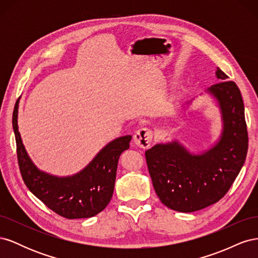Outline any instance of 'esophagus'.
I'll return each mask as SVG.
<instances>
[{
  "label": "esophagus",
  "mask_w": 258,
  "mask_h": 258,
  "mask_svg": "<svg viewBox=\"0 0 258 258\" xmlns=\"http://www.w3.org/2000/svg\"><path fill=\"white\" fill-rule=\"evenodd\" d=\"M153 139V131L148 128L139 129L135 134V143L141 148H147L151 145Z\"/></svg>",
  "instance_id": "esophagus-1"
}]
</instances>
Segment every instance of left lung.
Wrapping results in <instances>:
<instances>
[{
  "mask_svg": "<svg viewBox=\"0 0 258 258\" xmlns=\"http://www.w3.org/2000/svg\"><path fill=\"white\" fill-rule=\"evenodd\" d=\"M215 75L220 83L207 90L222 115V134L214 145L194 154L173 140L145 152L156 194L163 205L178 212H195L222 199L246 158L248 138L241 92L221 69Z\"/></svg>",
  "mask_w": 258,
  "mask_h": 258,
  "instance_id": "8db88e82",
  "label": "left lung"
}]
</instances>
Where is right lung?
Listing matches in <instances>:
<instances>
[{
	"mask_svg": "<svg viewBox=\"0 0 258 258\" xmlns=\"http://www.w3.org/2000/svg\"><path fill=\"white\" fill-rule=\"evenodd\" d=\"M19 99L13 113L20 173L29 190L53 212L69 220L92 217L111 201L119 156L129 148L131 136L119 137L101 150L80 172L57 176L38 169L31 160L18 130Z\"/></svg>",
	"mask_w": 258,
	"mask_h": 258,
	"instance_id": "1",
	"label": "right lung"
}]
</instances>
